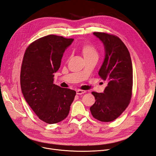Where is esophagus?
Listing matches in <instances>:
<instances>
[{
    "instance_id": "esophagus-1",
    "label": "esophagus",
    "mask_w": 156,
    "mask_h": 156,
    "mask_svg": "<svg viewBox=\"0 0 156 156\" xmlns=\"http://www.w3.org/2000/svg\"><path fill=\"white\" fill-rule=\"evenodd\" d=\"M85 92H86V91L82 90H77L76 91V94H78V95H81V94H84Z\"/></svg>"
}]
</instances>
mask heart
<instances>
[{"mask_svg": "<svg viewBox=\"0 0 156 156\" xmlns=\"http://www.w3.org/2000/svg\"><path fill=\"white\" fill-rule=\"evenodd\" d=\"M82 53L84 58L91 57V56H98V51L94 47L89 44H83L81 48Z\"/></svg>", "mask_w": 156, "mask_h": 156, "instance_id": "obj_1", "label": "heart"}]
</instances>
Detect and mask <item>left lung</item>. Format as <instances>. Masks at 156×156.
Listing matches in <instances>:
<instances>
[{
	"label": "left lung",
	"instance_id": "left-lung-1",
	"mask_svg": "<svg viewBox=\"0 0 156 156\" xmlns=\"http://www.w3.org/2000/svg\"><path fill=\"white\" fill-rule=\"evenodd\" d=\"M104 45L105 58L99 71L107 83L103 93L92 92L96 101L90 107L92 115L101 122L116 119L128 106L133 87V66L129 52L119 37L94 32Z\"/></svg>",
	"mask_w": 156,
	"mask_h": 156
}]
</instances>
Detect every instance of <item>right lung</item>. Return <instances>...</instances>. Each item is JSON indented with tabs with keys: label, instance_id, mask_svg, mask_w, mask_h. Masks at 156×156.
Wrapping results in <instances>:
<instances>
[{
	"label": "right lung",
	"instance_id": "obj_1",
	"mask_svg": "<svg viewBox=\"0 0 156 156\" xmlns=\"http://www.w3.org/2000/svg\"><path fill=\"white\" fill-rule=\"evenodd\" d=\"M74 40L48 35L28 47L21 70V87L26 101L48 124L62 121L69 114L76 92L53 84L65 50Z\"/></svg>",
	"mask_w": 156,
	"mask_h": 156
}]
</instances>
